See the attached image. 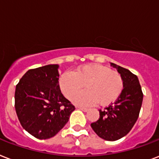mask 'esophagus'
<instances>
[{
	"label": "esophagus",
	"mask_w": 159,
	"mask_h": 159,
	"mask_svg": "<svg viewBox=\"0 0 159 159\" xmlns=\"http://www.w3.org/2000/svg\"><path fill=\"white\" fill-rule=\"evenodd\" d=\"M77 108H78V109H81V110H83L84 112H87L89 110L87 108H84V107H77Z\"/></svg>",
	"instance_id": "esophagus-1"
}]
</instances>
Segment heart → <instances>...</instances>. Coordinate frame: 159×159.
<instances>
[{"label": "heart", "mask_w": 159, "mask_h": 159, "mask_svg": "<svg viewBox=\"0 0 159 159\" xmlns=\"http://www.w3.org/2000/svg\"><path fill=\"white\" fill-rule=\"evenodd\" d=\"M86 90L72 97V101L80 105H93L98 102L106 106L120 96L124 80L121 75L99 64L80 66L75 72L66 71L59 78V86L66 98H70L83 85Z\"/></svg>", "instance_id": "b5f03b06"}]
</instances>
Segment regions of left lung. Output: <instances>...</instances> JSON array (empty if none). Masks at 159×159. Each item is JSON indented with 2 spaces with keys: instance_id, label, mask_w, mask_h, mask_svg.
<instances>
[{
  "instance_id": "obj_1",
  "label": "left lung",
  "mask_w": 159,
  "mask_h": 159,
  "mask_svg": "<svg viewBox=\"0 0 159 159\" xmlns=\"http://www.w3.org/2000/svg\"><path fill=\"white\" fill-rule=\"evenodd\" d=\"M111 65L121 75L124 89L114 104L99 109V119L91 124L95 134L107 141H115L129 133L139 118L143 97L137 75L121 66Z\"/></svg>"
}]
</instances>
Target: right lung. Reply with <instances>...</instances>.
Returning a JSON list of instances; mask_svg holds the SVG:
<instances>
[{
  "label": "right lung",
  "instance_id": "1",
  "mask_svg": "<svg viewBox=\"0 0 159 159\" xmlns=\"http://www.w3.org/2000/svg\"><path fill=\"white\" fill-rule=\"evenodd\" d=\"M58 68V65H48L29 70L16 87L18 119L24 129L39 139L57 134L75 109L60 91Z\"/></svg>",
  "mask_w": 159,
  "mask_h": 159
}]
</instances>
